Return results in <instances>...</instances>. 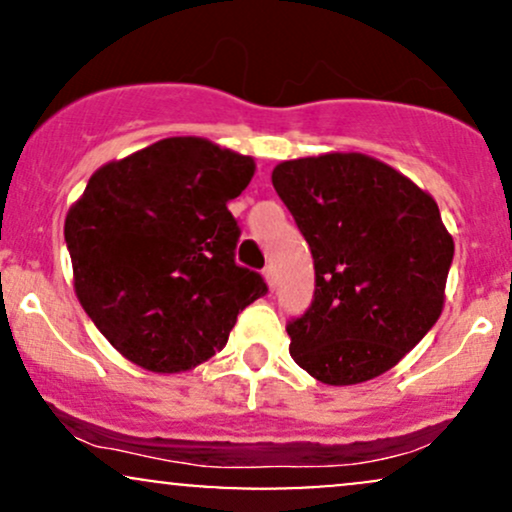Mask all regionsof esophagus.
Listing matches in <instances>:
<instances>
[{
  "mask_svg": "<svg viewBox=\"0 0 512 512\" xmlns=\"http://www.w3.org/2000/svg\"><path fill=\"white\" fill-rule=\"evenodd\" d=\"M262 274H264V279H267V284L274 289V286H276V267H274V264H267Z\"/></svg>",
  "mask_w": 512,
  "mask_h": 512,
  "instance_id": "34e87169",
  "label": "esophagus"
}]
</instances>
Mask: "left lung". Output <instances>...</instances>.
Here are the masks:
<instances>
[{"instance_id": "8db88e82", "label": "left lung", "mask_w": 512, "mask_h": 512, "mask_svg": "<svg viewBox=\"0 0 512 512\" xmlns=\"http://www.w3.org/2000/svg\"><path fill=\"white\" fill-rule=\"evenodd\" d=\"M272 185L315 262L313 303L286 325L293 361L325 385L378 378L443 313L455 243L436 199L354 151L279 163Z\"/></svg>"}]
</instances>
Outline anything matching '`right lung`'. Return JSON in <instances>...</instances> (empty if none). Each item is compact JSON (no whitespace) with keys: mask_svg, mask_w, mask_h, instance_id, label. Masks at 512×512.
Instances as JSON below:
<instances>
[{"mask_svg":"<svg viewBox=\"0 0 512 512\" xmlns=\"http://www.w3.org/2000/svg\"><path fill=\"white\" fill-rule=\"evenodd\" d=\"M252 175L250 156L202 137L161 139L91 175L64 240L81 308L127 361L195 368L267 293L236 264L240 228L226 207Z\"/></svg>","mask_w":512,"mask_h":512,"instance_id":"obj_1","label":"right lung"}]
</instances>
